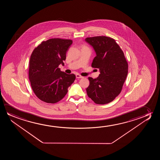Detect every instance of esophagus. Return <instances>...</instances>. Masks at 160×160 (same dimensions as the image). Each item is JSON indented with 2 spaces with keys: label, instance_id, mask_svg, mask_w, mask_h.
Wrapping results in <instances>:
<instances>
[{
  "label": "esophagus",
  "instance_id": "obj_1",
  "mask_svg": "<svg viewBox=\"0 0 160 160\" xmlns=\"http://www.w3.org/2000/svg\"><path fill=\"white\" fill-rule=\"evenodd\" d=\"M76 78H77V79H81V78H83V77L81 76L80 75L77 74H76Z\"/></svg>",
  "mask_w": 160,
  "mask_h": 160
}]
</instances>
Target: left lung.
<instances>
[{"label":"left lung","instance_id":"8db88e82","mask_svg":"<svg viewBox=\"0 0 160 160\" xmlns=\"http://www.w3.org/2000/svg\"><path fill=\"white\" fill-rule=\"evenodd\" d=\"M85 41L96 53L91 66L100 72L96 79L88 78L87 94L94 103L105 104L120 93L128 74V63L122 50L112 38H86Z\"/></svg>","mask_w":160,"mask_h":160}]
</instances>
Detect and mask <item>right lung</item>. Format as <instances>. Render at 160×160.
<instances>
[{
	"mask_svg": "<svg viewBox=\"0 0 160 160\" xmlns=\"http://www.w3.org/2000/svg\"><path fill=\"white\" fill-rule=\"evenodd\" d=\"M72 40L59 38L42 42L34 48L29 61V79L33 92L41 101L56 103L68 92L75 79L74 74H67L58 68L63 65L66 53Z\"/></svg>",
	"mask_w": 160,
	"mask_h": 160,
	"instance_id": "add662e5",
	"label": "right lung"
}]
</instances>
